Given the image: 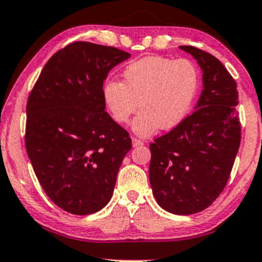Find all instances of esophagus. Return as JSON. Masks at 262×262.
I'll list each match as a JSON object with an SVG mask.
<instances>
[{"label": "esophagus", "instance_id": "esophagus-1", "mask_svg": "<svg viewBox=\"0 0 262 262\" xmlns=\"http://www.w3.org/2000/svg\"><path fill=\"white\" fill-rule=\"evenodd\" d=\"M143 144L144 143L141 140H138V138H136V137H132V146H134V147L143 146Z\"/></svg>", "mask_w": 262, "mask_h": 262}]
</instances>
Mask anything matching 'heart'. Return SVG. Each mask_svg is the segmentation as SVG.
Here are the masks:
<instances>
[{
    "label": "heart",
    "instance_id": "obj_1",
    "mask_svg": "<svg viewBox=\"0 0 262 262\" xmlns=\"http://www.w3.org/2000/svg\"><path fill=\"white\" fill-rule=\"evenodd\" d=\"M122 76L124 82H104L103 102L118 124L128 122L140 102L142 112L132 130L141 137L179 125L192 109L199 89L198 68L187 58L144 57L128 64Z\"/></svg>",
    "mask_w": 262,
    "mask_h": 262
}]
</instances>
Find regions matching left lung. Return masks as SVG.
I'll list each match as a JSON object with an SVG mask.
<instances>
[{"mask_svg": "<svg viewBox=\"0 0 262 262\" xmlns=\"http://www.w3.org/2000/svg\"><path fill=\"white\" fill-rule=\"evenodd\" d=\"M203 70L195 111L151 143L149 181L158 204L176 215L203 211L227 185L241 144L237 83L220 60L180 46Z\"/></svg>", "mask_w": 262, "mask_h": 262, "instance_id": "obj_1", "label": "left lung"}]
</instances>
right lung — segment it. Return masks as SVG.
<instances>
[{"mask_svg":"<svg viewBox=\"0 0 262 262\" xmlns=\"http://www.w3.org/2000/svg\"><path fill=\"white\" fill-rule=\"evenodd\" d=\"M131 54L76 41L48 59L27 104L25 147L45 193L64 211L90 215L108 204L128 132L105 112L103 81Z\"/></svg>","mask_w":262,"mask_h":262,"instance_id":"1","label":"right lung"}]
</instances>
